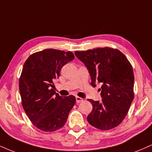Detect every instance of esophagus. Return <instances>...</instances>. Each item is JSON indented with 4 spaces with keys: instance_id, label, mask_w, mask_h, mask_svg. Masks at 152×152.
<instances>
[{
    "instance_id": "1",
    "label": "esophagus",
    "mask_w": 152,
    "mask_h": 152,
    "mask_svg": "<svg viewBox=\"0 0 152 152\" xmlns=\"http://www.w3.org/2000/svg\"><path fill=\"white\" fill-rule=\"evenodd\" d=\"M76 102H77V103H80V102H83V99H82V98H81V97L76 96Z\"/></svg>"
}]
</instances>
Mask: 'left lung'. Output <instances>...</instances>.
Segmentation results:
<instances>
[{
    "instance_id": "8db88e82",
    "label": "left lung",
    "mask_w": 152,
    "mask_h": 152,
    "mask_svg": "<svg viewBox=\"0 0 152 152\" xmlns=\"http://www.w3.org/2000/svg\"><path fill=\"white\" fill-rule=\"evenodd\" d=\"M75 55L86 66L92 86L102 83V101L88 99L93 106L88 122L101 130L115 128L126 117L134 97L132 64L120 50L109 47L76 51Z\"/></svg>"
}]
</instances>
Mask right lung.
<instances>
[{"mask_svg":"<svg viewBox=\"0 0 152 152\" xmlns=\"http://www.w3.org/2000/svg\"><path fill=\"white\" fill-rule=\"evenodd\" d=\"M74 58L72 52L49 48L31 54L24 63L19 79L22 106L38 129L55 132L67 121L76 97L61 96L52 88L63 66Z\"/></svg>","mask_w":152,"mask_h":152,"instance_id":"right-lung-1","label":"right lung"}]
</instances>
